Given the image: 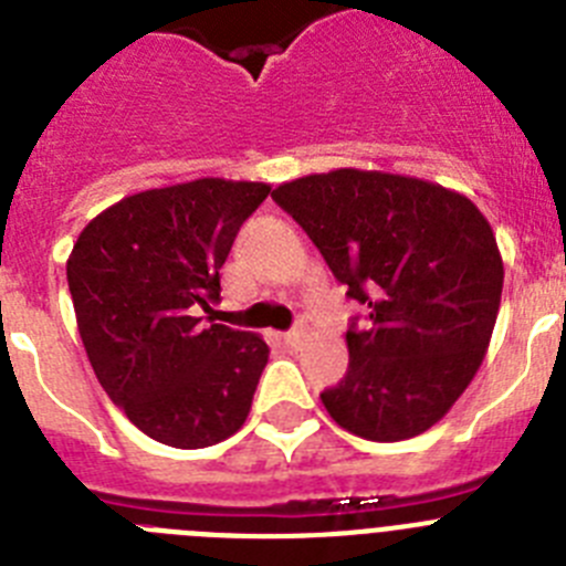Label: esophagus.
Listing matches in <instances>:
<instances>
[{"label": "esophagus", "instance_id": "34e87169", "mask_svg": "<svg viewBox=\"0 0 566 566\" xmlns=\"http://www.w3.org/2000/svg\"><path fill=\"white\" fill-rule=\"evenodd\" d=\"M303 334H306V328L297 326V328H292V332L283 334V339H286V345H297L300 339H303Z\"/></svg>", "mask_w": 566, "mask_h": 566}]
</instances>
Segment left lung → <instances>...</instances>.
<instances>
[{
    "mask_svg": "<svg viewBox=\"0 0 566 566\" xmlns=\"http://www.w3.org/2000/svg\"><path fill=\"white\" fill-rule=\"evenodd\" d=\"M368 308L345 332L348 371L319 394L345 431L399 442L437 424L488 352L504 266L464 195L391 172L334 169L272 192Z\"/></svg>",
    "mask_w": 566,
    "mask_h": 566,
    "instance_id": "8db88e82",
    "label": "left lung"
}]
</instances>
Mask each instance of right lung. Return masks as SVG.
Wrapping results in <instances>:
<instances>
[{
  "instance_id": "1",
  "label": "right lung",
  "mask_w": 566,
  "mask_h": 566,
  "mask_svg": "<svg viewBox=\"0 0 566 566\" xmlns=\"http://www.w3.org/2000/svg\"><path fill=\"white\" fill-rule=\"evenodd\" d=\"M269 184L198 178L96 214L67 260L98 382L155 442L195 451L240 431L269 363L263 337L221 326V266Z\"/></svg>"
}]
</instances>
